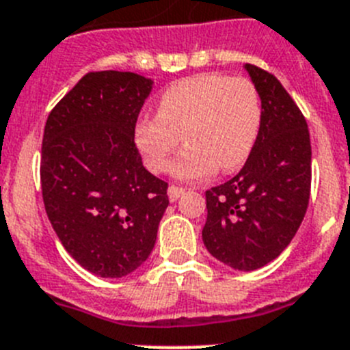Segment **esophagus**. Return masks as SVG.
<instances>
[{"label": "esophagus", "mask_w": 350, "mask_h": 350, "mask_svg": "<svg viewBox=\"0 0 350 350\" xmlns=\"http://www.w3.org/2000/svg\"><path fill=\"white\" fill-rule=\"evenodd\" d=\"M167 193H169V200H171V202H174V200H178L179 197L183 196L185 188L174 187V185H171V187H169V190H167Z\"/></svg>", "instance_id": "obj_1"}]
</instances>
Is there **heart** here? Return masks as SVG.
I'll return each mask as SVG.
<instances>
[{
  "label": "heart",
  "instance_id": "1",
  "mask_svg": "<svg viewBox=\"0 0 350 350\" xmlns=\"http://www.w3.org/2000/svg\"><path fill=\"white\" fill-rule=\"evenodd\" d=\"M260 120L259 91L248 79L199 74L163 91L158 114H144L135 124V144L148 169L163 172L185 139L187 150L172 172L179 179H200L217 167L234 171L247 162Z\"/></svg>",
  "mask_w": 350,
  "mask_h": 350
}]
</instances>
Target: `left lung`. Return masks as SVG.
<instances>
[{
	"instance_id": "left-lung-1",
	"label": "left lung",
	"mask_w": 350,
	"mask_h": 350,
	"mask_svg": "<svg viewBox=\"0 0 350 350\" xmlns=\"http://www.w3.org/2000/svg\"><path fill=\"white\" fill-rule=\"evenodd\" d=\"M262 107L260 130L241 171L206 192L202 241L238 271H254L287 248L305 218L312 183L308 124L280 81L245 65Z\"/></svg>"
}]
</instances>
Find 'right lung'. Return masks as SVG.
I'll use <instances>...</instances> for the list:
<instances>
[{"label":"right lung","instance_id":"1","mask_svg":"<svg viewBox=\"0 0 350 350\" xmlns=\"http://www.w3.org/2000/svg\"><path fill=\"white\" fill-rule=\"evenodd\" d=\"M151 88L133 72H90L45 123V211L65 250L102 278H121L150 257L169 206L167 183L146 171L133 141Z\"/></svg>","mask_w":350,"mask_h":350}]
</instances>
